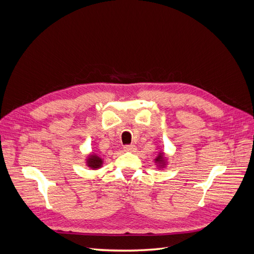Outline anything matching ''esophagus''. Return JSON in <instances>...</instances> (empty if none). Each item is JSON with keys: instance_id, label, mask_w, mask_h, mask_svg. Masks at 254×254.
I'll return each instance as SVG.
<instances>
[{"instance_id": "1", "label": "esophagus", "mask_w": 254, "mask_h": 254, "mask_svg": "<svg viewBox=\"0 0 254 254\" xmlns=\"http://www.w3.org/2000/svg\"><path fill=\"white\" fill-rule=\"evenodd\" d=\"M124 150L125 151H134L135 150V146L134 145H125L124 146Z\"/></svg>"}]
</instances>
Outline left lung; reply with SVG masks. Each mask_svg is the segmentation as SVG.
Listing matches in <instances>:
<instances>
[{"instance_id":"left-lung-1","label":"left lung","mask_w":254,"mask_h":254,"mask_svg":"<svg viewBox=\"0 0 254 254\" xmlns=\"http://www.w3.org/2000/svg\"><path fill=\"white\" fill-rule=\"evenodd\" d=\"M155 162L159 167H164L166 165V158L164 157L163 152H160L158 157L155 159Z\"/></svg>"}]
</instances>
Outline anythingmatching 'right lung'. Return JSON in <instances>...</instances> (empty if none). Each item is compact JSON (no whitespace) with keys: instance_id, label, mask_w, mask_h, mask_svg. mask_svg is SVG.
I'll return each instance as SVG.
<instances>
[{"instance_id":"obj_1","label":"right lung","mask_w":254,"mask_h":254,"mask_svg":"<svg viewBox=\"0 0 254 254\" xmlns=\"http://www.w3.org/2000/svg\"><path fill=\"white\" fill-rule=\"evenodd\" d=\"M104 163L103 159L99 157L96 153H91V155L87 158V165L91 168V170H97V168L102 167Z\"/></svg>"}]
</instances>
